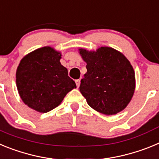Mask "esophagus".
Listing matches in <instances>:
<instances>
[{
	"mask_svg": "<svg viewBox=\"0 0 159 159\" xmlns=\"http://www.w3.org/2000/svg\"><path fill=\"white\" fill-rule=\"evenodd\" d=\"M75 84H76L77 88H79L80 85V80H75Z\"/></svg>",
	"mask_w": 159,
	"mask_h": 159,
	"instance_id": "34e87169",
	"label": "esophagus"
}]
</instances>
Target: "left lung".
Wrapping results in <instances>:
<instances>
[{"mask_svg": "<svg viewBox=\"0 0 159 159\" xmlns=\"http://www.w3.org/2000/svg\"><path fill=\"white\" fill-rule=\"evenodd\" d=\"M79 52L87 63L80 91L88 104L107 116L124 110L135 90L134 68L127 57L110 47L80 48Z\"/></svg>", "mask_w": 159, "mask_h": 159, "instance_id": "left-lung-1", "label": "left lung"}]
</instances>
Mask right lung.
Masks as SVG:
<instances>
[{
  "mask_svg": "<svg viewBox=\"0 0 159 159\" xmlns=\"http://www.w3.org/2000/svg\"><path fill=\"white\" fill-rule=\"evenodd\" d=\"M60 59V52L46 46L26 55L18 65V93L25 104L36 111H50L61 103L70 91L76 88Z\"/></svg>",
  "mask_w": 159,
  "mask_h": 159,
  "instance_id": "add662e5",
  "label": "right lung"
}]
</instances>
